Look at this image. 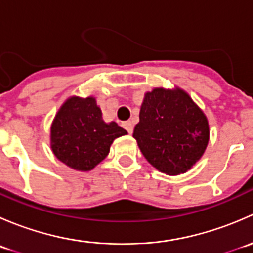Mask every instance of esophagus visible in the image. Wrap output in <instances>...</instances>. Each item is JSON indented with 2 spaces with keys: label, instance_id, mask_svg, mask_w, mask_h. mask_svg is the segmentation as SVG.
<instances>
[{
  "label": "esophagus",
  "instance_id": "obj_1",
  "mask_svg": "<svg viewBox=\"0 0 253 253\" xmlns=\"http://www.w3.org/2000/svg\"><path fill=\"white\" fill-rule=\"evenodd\" d=\"M122 126H124V128L126 129L128 133H132V132H133V125H132L131 121L124 122V124H122Z\"/></svg>",
  "mask_w": 253,
  "mask_h": 253
}]
</instances>
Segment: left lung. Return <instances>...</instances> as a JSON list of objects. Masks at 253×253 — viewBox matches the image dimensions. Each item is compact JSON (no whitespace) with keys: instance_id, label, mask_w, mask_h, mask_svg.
<instances>
[{"instance_id":"8db88e82","label":"left lung","mask_w":253,"mask_h":253,"mask_svg":"<svg viewBox=\"0 0 253 253\" xmlns=\"http://www.w3.org/2000/svg\"><path fill=\"white\" fill-rule=\"evenodd\" d=\"M145 159L168 175L186 172L205 153L209 139L206 115L181 89L147 93L133 131Z\"/></svg>"}]
</instances>
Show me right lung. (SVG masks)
I'll list each match as a JSON object with an SVG mask.
<instances>
[{
	"label": "right lung",
	"instance_id": "1",
	"mask_svg": "<svg viewBox=\"0 0 253 253\" xmlns=\"http://www.w3.org/2000/svg\"><path fill=\"white\" fill-rule=\"evenodd\" d=\"M127 134L116 122L106 124L94 98L72 96L51 126V148L58 160L79 171H88L106 158L115 138Z\"/></svg>",
	"mask_w": 253,
	"mask_h": 253
}]
</instances>
